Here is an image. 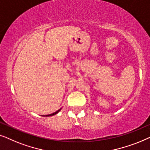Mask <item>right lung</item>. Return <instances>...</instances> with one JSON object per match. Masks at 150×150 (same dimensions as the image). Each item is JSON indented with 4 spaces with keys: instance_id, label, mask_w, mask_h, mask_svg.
Here are the masks:
<instances>
[{
    "instance_id": "obj_1",
    "label": "right lung",
    "mask_w": 150,
    "mask_h": 150,
    "mask_svg": "<svg viewBox=\"0 0 150 150\" xmlns=\"http://www.w3.org/2000/svg\"><path fill=\"white\" fill-rule=\"evenodd\" d=\"M61 109H62V108H60V109H58V111H56V112H54V113H51V114H48V115H42V116H44V117H49V116H52V115H56V114H57V113H58L59 111H60Z\"/></svg>"
}]
</instances>
